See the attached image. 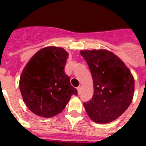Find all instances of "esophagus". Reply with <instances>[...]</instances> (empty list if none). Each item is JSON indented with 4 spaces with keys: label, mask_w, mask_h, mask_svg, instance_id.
<instances>
[{
    "label": "esophagus",
    "mask_w": 146,
    "mask_h": 146,
    "mask_svg": "<svg viewBox=\"0 0 146 146\" xmlns=\"http://www.w3.org/2000/svg\"><path fill=\"white\" fill-rule=\"evenodd\" d=\"M81 89H82V86H80L77 87V91H78V94L81 93Z\"/></svg>",
    "instance_id": "34e87169"
}]
</instances>
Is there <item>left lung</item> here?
Returning a JSON list of instances; mask_svg holds the SVG:
<instances>
[{"mask_svg": "<svg viewBox=\"0 0 146 146\" xmlns=\"http://www.w3.org/2000/svg\"><path fill=\"white\" fill-rule=\"evenodd\" d=\"M93 80L92 98L84 102L92 120L106 123L116 120L128 108L134 93V79L121 60L107 50H81Z\"/></svg>", "mask_w": 146, "mask_h": 146, "instance_id": "1", "label": "left lung"}]
</instances>
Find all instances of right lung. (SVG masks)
Segmentation results:
<instances>
[{"instance_id":"right-lung-1","label":"right lung","mask_w":146,"mask_h":146,"mask_svg":"<svg viewBox=\"0 0 146 146\" xmlns=\"http://www.w3.org/2000/svg\"><path fill=\"white\" fill-rule=\"evenodd\" d=\"M69 54L62 48L46 47L33 55L19 80L24 102L33 113L51 117L60 113L77 90L64 72Z\"/></svg>"}]
</instances>
